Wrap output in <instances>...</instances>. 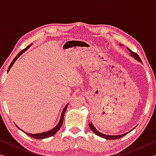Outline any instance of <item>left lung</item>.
Instances as JSON below:
<instances>
[{
  "label": "left lung",
  "instance_id": "obj_1",
  "mask_svg": "<svg viewBox=\"0 0 156 156\" xmlns=\"http://www.w3.org/2000/svg\"><path fill=\"white\" fill-rule=\"evenodd\" d=\"M128 50L129 51L131 52V54L132 56H133L134 58H135L136 59H137L138 60H139L140 62H142V60L140 59V58L139 57V56L138 54H136V53L132 51L130 49L128 48ZM89 128H90L91 130L94 132V133L95 134H96L97 136H98L100 137H101V138H105V139H107V140H115V139H118V138H121L122 137H123L124 136H125L126 133H124V134H122V135H118V136H109V135H105V134H103L102 133H100V132H99L97 130V129L94 127V126L93 125V124L89 122Z\"/></svg>",
  "mask_w": 156,
  "mask_h": 156
}]
</instances>
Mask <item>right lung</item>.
Returning <instances> with one entry per match:
<instances>
[{
  "label": "right lung",
  "instance_id": "add662e5",
  "mask_svg": "<svg viewBox=\"0 0 156 156\" xmlns=\"http://www.w3.org/2000/svg\"><path fill=\"white\" fill-rule=\"evenodd\" d=\"M29 47H30V46H27V47H26V48H25L24 49H23L22 51H20V53H18V54H17V56L14 58V59L12 60V62H11V64H10V65L9 66V68H8V70H7V72H9L10 69H11V67H12L13 64H14L16 60H17L18 58L19 57V56H20V55L23 54V52H24L25 51H26V50H27V49H29ZM67 107H68V104H67V105H66L64 109H63L62 112V113H61V117H60V121H59V122H58V125H57L56 126H55V127H54V129H51V130H49V131H46V132H44V133H41L31 134V133H26L25 131H24V132H25V133L26 134H27V135H28L29 136H30V137H31V138H33L38 139V140H39V139H43V138H49V137H51V136H54V134L56 133V132L59 130L60 128L61 127L62 125L63 119H64V115H65V112H66V110H67ZM17 126V127H18V129H20L19 127H18V126ZM20 130H21V129H20Z\"/></svg>",
  "mask_w": 156,
  "mask_h": 156
}]
</instances>
